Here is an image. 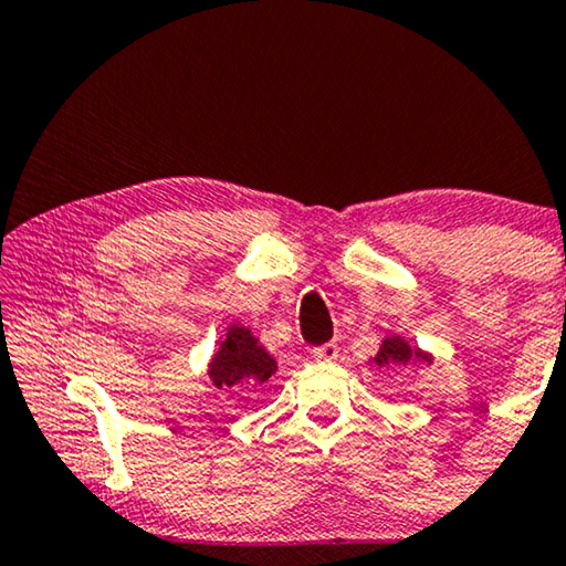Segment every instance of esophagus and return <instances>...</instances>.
Segmentation results:
<instances>
[{
	"instance_id": "esophagus-1",
	"label": "esophagus",
	"mask_w": 566,
	"mask_h": 566,
	"mask_svg": "<svg viewBox=\"0 0 566 566\" xmlns=\"http://www.w3.org/2000/svg\"><path fill=\"white\" fill-rule=\"evenodd\" d=\"M312 358L319 360V364H333L337 358V343H325V345H317V348H312Z\"/></svg>"
}]
</instances>
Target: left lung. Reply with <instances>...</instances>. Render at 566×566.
<instances>
[{
    "label": "left lung",
    "instance_id": "1",
    "mask_svg": "<svg viewBox=\"0 0 566 566\" xmlns=\"http://www.w3.org/2000/svg\"><path fill=\"white\" fill-rule=\"evenodd\" d=\"M417 358L429 360L424 353L417 350V348H411V345L403 343L401 337H386L384 345L376 353L374 364L381 366V368H386V366H407V364H411V360H417Z\"/></svg>",
    "mask_w": 566,
    "mask_h": 566
}]
</instances>
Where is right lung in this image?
Returning <instances> with one entry per match:
<instances>
[{
  "label": "right lung",
  "instance_id": "right-lung-1",
  "mask_svg": "<svg viewBox=\"0 0 566 566\" xmlns=\"http://www.w3.org/2000/svg\"><path fill=\"white\" fill-rule=\"evenodd\" d=\"M274 370V358L261 348L251 331L233 325L221 343V350L216 353L210 378L218 389L226 391H261Z\"/></svg>",
  "mask_w": 566,
  "mask_h": 566
}]
</instances>
